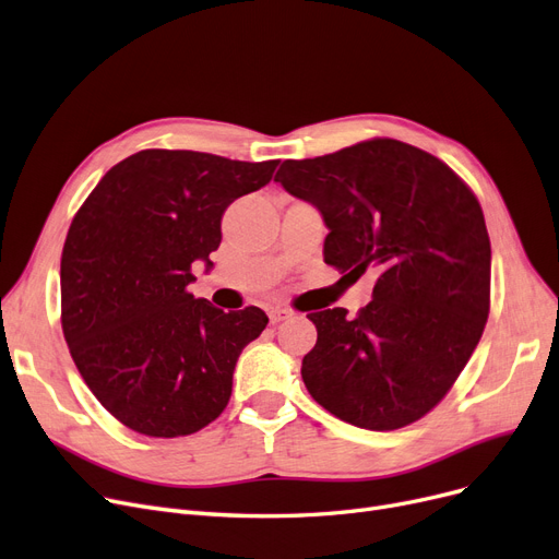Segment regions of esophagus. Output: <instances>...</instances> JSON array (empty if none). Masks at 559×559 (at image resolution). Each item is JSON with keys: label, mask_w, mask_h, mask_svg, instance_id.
I'll return each instance as SVG.
<instances>
[{"label": "esophagus", "mask_w": 559, "mask_h": 559, "mask_svg": "<svg viewBox=\"0 0 559 559\" xmlns=\"http://www.w3.org/2000/svg\"><path fill=\"white\" fill-rule=\"evenodd\" d=\"M269 318H271L273 325H277V323L286 321V318H290V309H286V307H273V309L269 311Z\"/></svg>", "instance_id": "34e87169"}]
</instances>
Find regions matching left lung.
Wrapping results in <instances>:
<instances>
[{
  "label": "left lung",
  "mask_w": 559,
  "mask_h": 559,
  "mask_svg": "<svg viewBox=\"0 0 559 559\" xmlns=\"http://www.w3.org/2000/svg\"><path fill=\"white\" fill-rule=\"evenodd\" d=\"M275 181L321 211L325 263L380 273L355 318L341 307L307 316L318 330L307 391L357 428H405L441 403L483 336L491 243L480 202L437 156L393 139L288 158Z\"/></svg>",
  "instance_id": "1"
}]
</instances>
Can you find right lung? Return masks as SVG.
<instances>
[{
  "label": "right lung",
  "instance_id": "right-lung-1",
  "mask_svg": "<svg viewBox=\"0 0 559 559\" xmlns=\"http://www.w3.org/2000/svg\"><path fill=\"white\" fill-rule=\"evenodd\" d=\"M280 162L143 150L106 173L76 211L61 257V325L106 412L145 437H186L229 403L259 307L193 298V263L221 246L225 209L271 181Z\"/></svg>",
  "mask_w": 559,
  "mask_h": 559
}]
</instances>
